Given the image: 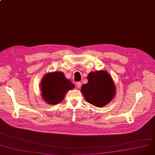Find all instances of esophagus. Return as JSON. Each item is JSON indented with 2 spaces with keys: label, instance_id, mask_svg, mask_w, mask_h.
<instances>
[{
  "label": "esophagus",
  "instance_id": "esophagus-1",
  "mask_svg": "<svg viewBox=\"0 0 155 155\" xmlns=\"http://www.w3.org/2000/svg\"><path fill=\"white\" fill-rule=\"evenodd\" d=\"M76 85V87H77L78 88H80V87H81V83L80 82H77Z\"/></svg>",
  "mask_w": 155,
  "mask_h": 155
}]
</instances>
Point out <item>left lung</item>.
Instances as JSON below:
<instances>
[{"instance_id": "8db88e82", "label": "left lung", "mask_w": 155, "mask_h": 155, "mask_svg": "<svg viewBox=\"0 0 155 155\" xmlns=\"http://www.w3.org/2000/svg\"><path fill=\"white\" fill-rule=\"evenodd\" d=\"M88 82L81 87L85 99L96 107H104L114 97L116 89L110 74L105 71L91 72Z\"/></svg>"}]
</instances>
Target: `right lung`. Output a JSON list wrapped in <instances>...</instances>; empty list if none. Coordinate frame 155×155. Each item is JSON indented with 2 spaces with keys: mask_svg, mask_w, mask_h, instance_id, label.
Wrapping results in <instances>:
<instances>
[{
  "mask_svg": "<svg viewBox=\"0 0 155 155\" xmlns=\"http://www.w3.org/2000/svg\"><path fill=\"white\" fill-rule=\"evenodd\" d=\"M74 87V85L65 78L62 72L48 73L41 81L42 97L49 104L55 105L61 102L66 93Z\"/></svg>",
  "mask_w": 155,
  "mask_h": 155,
  "instance_id": "1",
  "label": "right lung"
}]
</instances>
